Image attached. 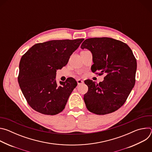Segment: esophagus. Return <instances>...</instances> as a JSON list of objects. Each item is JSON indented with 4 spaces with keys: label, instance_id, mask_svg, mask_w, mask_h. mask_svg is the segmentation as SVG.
I'll use <instances>...</instances> for the list:
<instances>
[{
    "label": "esophagus",
    "instance_id": "obj_1",
    "mask_svg": "<svg viewBox=\"0 0 152 152\" xmlns=\"http://www.w3.org/2000/svg\"><path fill=\"white\" fill-rule=\"evenodd\" d=\"M77 83L78 85H80V84L83 83V81L82 80H80V79H77Z\"/></svg>",
    "mask_w": 152,
    "mask_h": 152
}]
</instances>
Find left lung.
Instances as JSON below:
<instances>
[{"mask_svg": "<svg viewBox=\"0 0 152 152\" xmlns=\"http://www.w3.org/2000/svg\"><path fill=\"white\" fill-rule=\"evenodd\" d=\"M81 48L92 53L91 71L106 75L99 83L85 81L88 87L83 97L86 108L97 115L115 112L124 104L135 83L137 65L132 50L126 43L108 37L86 39Z\"/></svg>", "mask_w": 152, "mask_h": 152, "instance_id": "left-lung-1", "label": "left lung"}]
</instances>
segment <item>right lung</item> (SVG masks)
Here are the masks:
<instances>
[{
	"instance_id": "1",
	"label": "right lung",
	"mask_w": 152,
	"mask_h": 152,
	"mask_svg": "<svg viewBox=\"0 0 152 152\" xmlns=\"http://www.w3.org/2000/svg\"><path fill=\"white\" fill-rule=\"evenodd\" d=\"M83 39L37 43L21 57L18 82L28 103L34 110L51 115L64 110L77 82L69 77L58 85L55 80L56 70L66 66Z\"/></svg>"
}]
</instances>
